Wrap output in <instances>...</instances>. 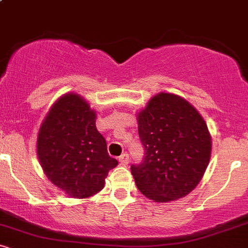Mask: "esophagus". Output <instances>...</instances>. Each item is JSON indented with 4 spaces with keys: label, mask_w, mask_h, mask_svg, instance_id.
Returning <instances> with one entry per match:
<instances>
[{
    "label": "esophagus",
    "mask_w": 248,
    "mask_h": 248,
    "mask_svg": "<svg viewBox=\"0 0 248 248\" xmlns=\"http://www.w3.org/2000/svg\"><path fill=\"white\" fill-rule=\"evenodd\" d=\"M119 162H120L122 166H127L129 163V155L127 153L122 154L120 157H119Z\"/></svg>",
    "instance_id": "esophagus-1"
}]
</instances>
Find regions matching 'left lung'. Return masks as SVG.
I'll return each mask as SVG.
<instances>
[{"label":"left lung","instance_id":"1","mask_svg":"<svg viewBox=\"0 0 248 248\" xmlns=\"http://www.w3.org/2000/svg\"><path fill=\"white\" fill-rule=\"evenodd\" d=\"M144 148L140 164L130 167L138 189L157 203L184 197L197 186L209 166V129L186 99L158 93L138 114Z\"/></svg>","mask_w":248,"mask_h":248}]
</instances>
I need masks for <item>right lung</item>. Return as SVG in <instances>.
Wrapping results in <instances>:
<instances>
[{
  "instance_id": "obj_1",
  "label": "right lung",
  "mask_w": 248,
  "mask_h": 248,
  "mask_svg": "<svg viewBox=\"0 0 248 248\" xmlns=\"http://www.w3.org/2000/svg\"><path fill=\"white\" fill-rule=\"evenodd\" d=\"M95 110L76 93L57 100L37 139V155L46 177L72 198H87L104 189L118 161L95 127Z\"/></svg>"
}]
</instances>
